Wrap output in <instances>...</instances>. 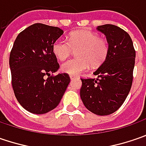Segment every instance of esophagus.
Masks as SVG:
<instances>
[{
    "instance_id": "1",
    "label": "esophagus",
    "mask_w": 146,
    "mask_h": 146,
    "mask_svg": "<svg viewBox=\"0 0 146 146\" xmlns=\"http://www.w3.org/2000/svg\"><path fill=\"white\" fill-rule=\"evenodd\" d=\"M70 80H73V79H76V77L74 76H70Z\"/></svg>"
}]
</instances>
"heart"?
<instances>
[{"label": "heart", "instance_id": "heart-1", "mask_svg": "<svg viewBox=\"0 0 146 146\" xmlns=\"http://www.w3.org/2000/svg\"><path fill=\"white\" fill-rule=\"evenodd\" d=\"M79 58L70 59L61 66L62 72L70 76H77L88 70L92 64L99 66L106 61L109 53V44L97 33L87 30H80L70 33L68 40L60 38L53 44V53L55 57L63 61L70 56L73 49Z\"/></svg>", "mask_w": 146, "mask_h": 146}]
</instances>
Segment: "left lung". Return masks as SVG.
<instances>
[{
    "label": "left lung",
    "instance_id": "left-lung-1",
    "mask_svg": "<svg viewBox=\"0 0 146 146\" xmlns=\"http://www.w3.org/2000/svg\"><path fill=\"white\" fill-rule=\"evenodd\" d=\"M97 29L106 36L109 53L93 72L98 79H81L80 98L92 113L108 115L120 107L130 92L136 51L130 36L120 27L105 24Z\"/></svg>",
    "mask_w": 146,
    "mask_h": 146
}]
</instances>
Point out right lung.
I'll list each match as a JSON object with an SVG mask.
<instances>
[{"instance_id": "1", "label": "right lung", "mask_w": 146, "mask_h": 146, "mask_svg": "<svg viewBox=\"0 0 146 146\" xmlns=\"http://www.w3.org/2000/svg\"><path fill=\"white\" fill-rule=\"evenodd\" d=\"M63 34L57 27L35 23L21 31L9 55L12 86L19 104L42 115L58 106L70 83L66 73L50 76L59 69L53 44Z\"/></svg>"}]
</instances>
